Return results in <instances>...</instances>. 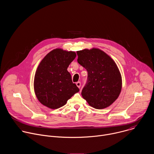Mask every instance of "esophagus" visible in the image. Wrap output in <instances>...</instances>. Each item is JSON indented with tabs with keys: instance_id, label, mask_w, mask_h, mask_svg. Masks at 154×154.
<instances>
[{
	"instance_id": "34e87169",
	"label": "esophagus",
	"mask_w": 154,
	"mask_h": 154,
	"mask_svg": "<svg viewBox=\"0 0 154 154\" xmlns=\"http://www.w3.org/2000/svg\"><path fill=\"white\" fill-rule=\"evenodd\" d=\"M76 85L77 86V87L78 88H80V86H81V83H80V82H76Z\"/></svg>"
}]
</instances>
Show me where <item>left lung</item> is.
<instances>
[{"mask_svg": "<svg viewBox=\"0 0 154 154\" xmlns=\"http://www.w3.org/2000/svg\"><path fill=\"white\" fill-rule=\"evenodd\" d=\"M77 61L88 72L82 96L96 109L112 105L119 97L122 78L115 62L103 51L93 48L77 52Z\"/></svg>", "mask_w": 154, "mask_h": 154, "instance_id": "left-lung-1", "label": "left lung"}]
</instances>
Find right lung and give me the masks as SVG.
I'll return each mask as SVG.
<instances>
[{"mask_svg": "<svg viewBox=\"0 0 154 154\" xmlns=\"http://www.w3.org/2000/svg\"><path fill=\"white\" fill-rule=\"evenodd\" d=\"M75 57L74 52L56 49L42 60L35 75L34 90L42 105L51 109L60 108L79 91L67 70Z\"/></svg>", "mask_w": 154, "mask_h": 154, "instance_id": "obj_1", "label": "right lung"}]
</instances>
